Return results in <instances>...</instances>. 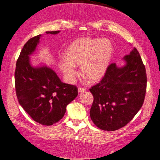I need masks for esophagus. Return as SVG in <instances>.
Returning <instances> with one entry per match:
<instances>
[{
	"mask_svg": "<svg viewBox=\"0 0 160 160\" xmlns=\"http://www.w3.org/2000/svg\"><path fill=\"white\" fill-rule=\"evenodd\" d=\"M86 91H87V89L85 88H82V87L78 88V93H82L86 92Z\"/></svg>",
	"mask_w": 160,
	"mask_h": 160,
	"instance_id": "34e87169",
	"label": "esophagus"
}]
</instances>
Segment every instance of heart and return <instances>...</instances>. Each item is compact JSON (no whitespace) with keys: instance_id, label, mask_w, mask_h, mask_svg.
<instances>
[{"instance_id":"1","label":"heart","mask_w":160,"mask_h":160,"mask_svg":"<svg viewBox=\"0 0 160 160\" xmlns=\"http://www.w3.org/2000/svg\"><path fill=\"white\" fill-rule=\"evenodd\" d=\"M114 53L113 43L107 38L82 37L71 42L64 52L59 68L68 82L77 76L76 67L91 82L100 80L106 74Z\"/></svg>"}]
</instances>
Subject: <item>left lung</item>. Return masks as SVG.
Segmentation results:
<instances>
[{"label": "left lung", "instance_id": "1", "mask_svg": "<svg viewBox=\"0 0 160 160\" xmlns=\"http://www.w3.org/2000/svg\"><path fill=\"white\" fill-rule=\"evenodd\" d=\"M122 60L108 67L100 83L89 89L93 96L91 120L104 131H113L127 124L143 104L147 73L140 53L133 49Z\"/></svg>", "mask_w": 160, "mask_h": 160}]
</instances>
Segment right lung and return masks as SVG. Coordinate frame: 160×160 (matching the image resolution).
<instances>
[{
  "mask_svg": "<svg viewBox=\"0 0 160 160\" xmlns=\"http://www.w3.org/2000/svg\"><path fill=\"white\" fill-rule=\"evenodd\" d=\"M60 31H47L58 34ZM41 34L29 40L16 62L15 87L18 102L33 120L50 126L60 120L67 106L78 96L76 86L61 82L55 71L39 63L33 66L30 56L36 52Z\"/></svg>",
  "mask_w": 160,
  "mask_h": 160,
  "instance_id": "obj_1",
  "label": "right lung"
}]
</instances>
